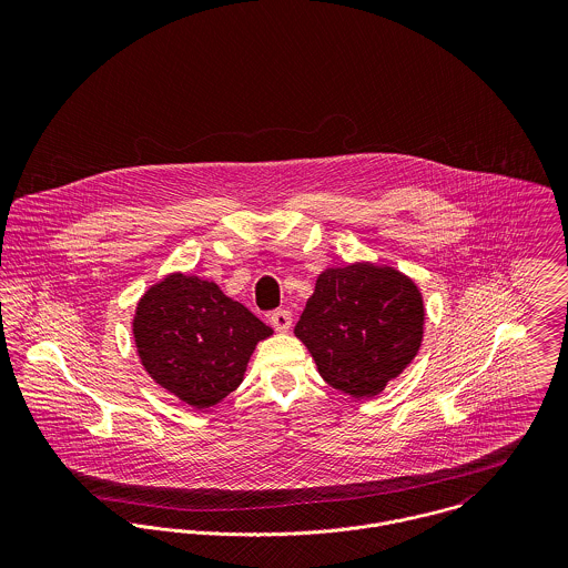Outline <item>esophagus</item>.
<instances>
[{
  "mask_svg": "<svg viewBox=\"0 0 568 568\" xmlns=\"http://www.w3.org/2000/svg\"><path fill=\"white\" fill-rule=\"evenodd\" d=\"M268 322H271V325L277 329V332H286L288 327H291V324H293V317H291V313L288 311H273L271 313V317H268Z\"/></svg>",
  "mask_w": 568,
  "mask_h": 568,
  "instance_id": "34e87169",
  "label": "esophagus"
}]
</instances>
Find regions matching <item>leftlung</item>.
Masks as SVG:
<instances>
[{
    "label": "left lung",
    "mask_w": 568,
    "mask_h": 568,
    "mask_svg": "<svg viewBox=\"0 0 568 568\" xmlns=\"http://www.w3.org/2000/svg\"><path fill=\"white\" fill-rule=\"evenodd\" d=\"M295 334L327 385L352 398H374L422 345V293L394 266L325 268Z\"/></svg>",
    "instance_id": "1"
}]
</instances>
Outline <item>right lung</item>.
<instances>
[{
	"instance_id": "obj_1",
	"label": "right lung",
	"mask_w": 568,
	"mask_h": 568,
	"mask_svg": "<svg viewBox=\"0 0 568 568\" xmlns=\"http://www.w3.org/2000/svg\"><path fill=\"white\" fill-rule=\"evenodd\" d=\"M273 329L214 282L172 273L138 304L133 336L151 378L194 408H210L243 383L257 341Z\"/></svg>"
}]
</instances>
